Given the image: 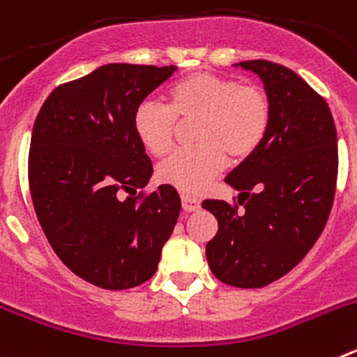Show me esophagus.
<instances>
[{"label":"esophagus","instance_id":"1","mask_svg":"<svg viewBox=\"0 0 357 357\" xmlns=\"http://www.w3.org/2000/svg\"><path fill=\"white\" fill-rule=\"evenodd\" d=\"M182 207H184V211H188V213H195V211L200 209V202L195 197L182 195Z\"/></svg>","mask_w":357,"mask_h":357}]
</instances>
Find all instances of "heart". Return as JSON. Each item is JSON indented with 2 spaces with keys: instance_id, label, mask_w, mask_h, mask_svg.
Wrapping results in <instances>:
<instances>
[{
  "instance_id": "obj_1",
  "label": "heart",
  "mask_w": 357,
  "mask_h": 357,
  "mask_svg": "<svg viewBox=\"0 0 357 357\" xmlns=\"http://www.w3.org/2000/svg\"><path fill=\"white\" fill-rule=\"evenodd\" d=\"M166 102H141L132 128L150 155L164 157L173 146L176 119L198 118L193 130L198 144L176 150L157 169L160 182L189 195L207 189L227 155L234 160L252 155L272 121V102L261 85L214 73H191L173 82Z\"/></svg>"
}]
</instances>
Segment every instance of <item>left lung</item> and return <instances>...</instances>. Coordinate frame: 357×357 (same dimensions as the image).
I'll use <instances>...</instances> for the list:
<instances>
[{
  "label": "left lung",
  "instance_id": "8db88e82",
  "mask_svg": "<svg viewBox=\"0 0 357 357\" xmlns=\"http://www.w3.org/2000/svg\"><path fill=\"white\" fill-rule=\"evenodd\" d=\"M239 66L263 80L272 121L259 148L225 176L238 200L202 202L218 220L206 255L225 284L263 288L301 263L326 227L338 181V135L324 96L291 69L270 61Z\"/></svg>",
  "mask_w": 357,
  "mask_h": 357
}]
</instances>
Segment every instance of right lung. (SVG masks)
Segmentation results:
<instances>
[{
    "mask_svg": "<svg viewBox=\"0 0 357 357\" xmlns=\"http://www.w3.org/2000/svg\"><path fill=\"white\" fill-rule=\"evenodd\" d=\"M175 69L102 66L55 87L33 123L28 184L37 220L59 259L98 288L151 279L181 214L173 185L137 193L153 168L132 128L135 107Z\"/></svg>",
    "mask_w": 357,
    "mask_h": 357,
    "instance_id": "add662e5",
    "label": "right lung"
}]
</instances>
